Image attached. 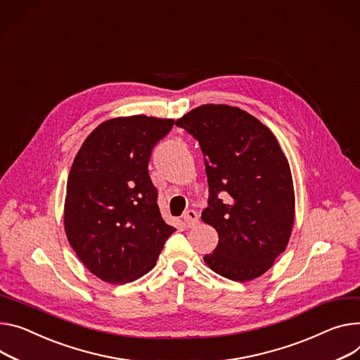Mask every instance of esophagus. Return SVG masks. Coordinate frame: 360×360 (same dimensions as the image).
Returning a JSON list of instances; mask_svg holds the SVG:
<instances>
[{"mask_svg": "<svg viewBox=\"0 0 360 360\" xmlns=\"http://www.w3.org/2000/svg\"><path fill=\"white\" fill-rule=\"evenodd\" d=\"M183 219H184V224H186L187 228H193V226H196L199 224V214H198L196 210H191V209L187 210L184 213Z\"/></svg>", "mask_w": 360, "mask_h": 360, "instance_id": "obj_1", "label": "esophagus"}]
</instances>
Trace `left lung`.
I'll use <instances>...</instances> for the list:
<instances>
[{"mask_svg": "<svg viewBox=\"0 0 360 360\" xmlns=\"http://www.w3.org/2000/svg\"><path fill=\"white\" fill-rule=\"evenodd\" d=\"M199 141L209 184L202 220L219 243L205 262L228 280L245 283L283 254L294 225L290 164L274 134L229 105H202L176 121Z\"/></svg>", "mask_w": 360, "mask_h": 360, "instance_id": "left-lung-1", "label": "left lung"}]
</instances>
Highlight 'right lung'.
<instances>
[{"label": "right lung", "instance_id": "obj_1", "mask_svg": "<svg viewBox=\"0 0 360 360\" xmlns=\"http://www.w3.org/2000/svg\"><path fill=\"white\" fill-rule=\"evenodd\" d=\"M174 120L146 115L102 122L77 151L68 177L65 231L102 281L125 284L150 272L174 228L164 222L148 162Z\"/></svg>", "mask_w": 360, "mask_h": 360}]
</instances>
